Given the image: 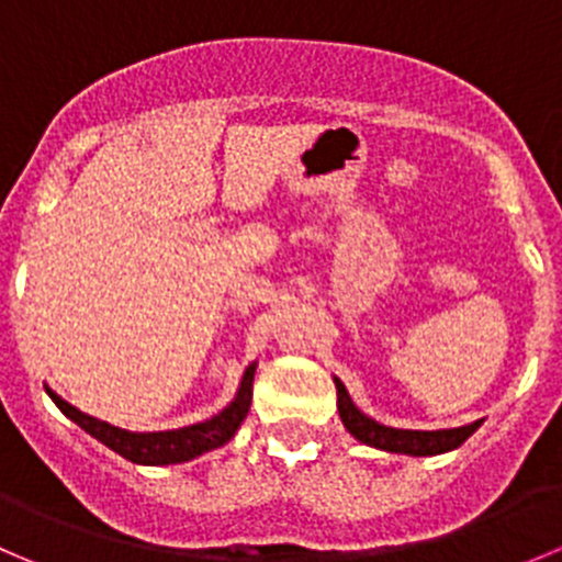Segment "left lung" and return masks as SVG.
Instances as JSON below:
<instances>
[{"label": "left lung", "mask_w": 562, "mask_h": 562, "mask_svg": "<svg viewBox=\"0 0 562 562\" xmlns=\"http://www.w3.org/2000/svg\"><path fill=\"white\" fill-rule=\"evenodd\" d=\"M337 386V412H340L342 426L351 434L357 442L368 445V448L386 450V453H403V456H439L450 453V450L461 448L472 434L481 428L483 419H475L470 426L461 428H439V431H412V428H392L381 426L373 417L362 412L357 403L348 395L346 384L335 375Z\"/></svg>", "instance_id": "1"}]
</instances>
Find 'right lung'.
I'll list each match as a JSON object with an SVG mask.
<instances>
[{"label":"right lung","instance_id":"add662e5","mask_svg":"<svg viewBox=\"0 0 562 562\" xmlns=\"http://www.w3.org/2000/svg\"><path fill=\"white\" fill-rule=\"evenodd\" d=\"M255 368H258V362H252L247 370H244L236 395H233V401L227 403L222 412H216L214 417L203 419V423H194V426H183V428H170V431H128V428L112 426V423H106V419H98L92 417V414L81 412V408H76L74 403L65 401L63 395H57L48 384H46V392L48 397L57 403L59 412H63L68 419H74L81 431H87L92 439L106 445L109 450H114L117 456L128 459L131 464L167 467V464H183V461L198 459V456L222 448V445H227L233 437H236V431L241 428L244 419H247L249 406H252Z\"/></svg>","mask_w":562,"mask_h":562}]
</instances>
